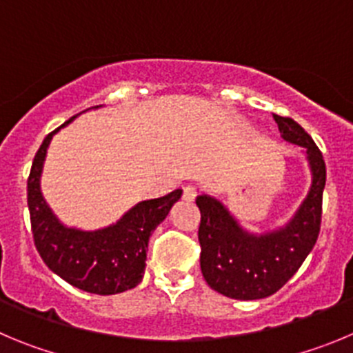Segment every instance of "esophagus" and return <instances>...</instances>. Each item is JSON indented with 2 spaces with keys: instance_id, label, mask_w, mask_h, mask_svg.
Returning a JSON list of instances; mask_svg holds the SVG:
<instances>
[{
  "instance_id": "esophagus-1",
  "label": "esophagus",
  "mask_w": 353,
  "mask_h": 353,
  "mask_svg": "<svg viewBox=\"0 0 353 353\" xmlns=\"http://www.w3.org/2000/svg\"><path fill=\"white\" fill-rule=\"evenodd\" d=\"M199 195V190L195 188V186H192V184H186L183 188V199L186 200V202H192V200H195V196Z\"/></svg>"
}]
</instances>
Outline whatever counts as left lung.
Here are the masks:
<instances>
[{
  "label": "left lung",
  "mask_w": 353,
  "mask_h": 353,
  "mask_svg": "<svg viewBox=\"0 0 353 353\" xmlns=\"http://www.w3.org/2000/svg\"><path fill=\"white\" fill-rule=\"evenodd\" d=\"M285 141L306 148L313 184L304 204L283 230L250 236L227 209L211 196L199 195L200 269L212 290L239 301L269 297L287 283L315 246L322 223L325 161L310 133L292 117L272 114Z\"/></svg>",
  "instance_id": "obj_1"
}]
</instances>
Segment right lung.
Returning <instances> with one entry per match:
<instances>
[{
  "label": "right lung",
  "mask_w": 353,
  "mask_h": 353,
  "mask_svg": "<svg viewBox=\"0 0 353 353\" xmlns=\"http://www.w3.org/2000/svg\"><path fill=\"white\" fill-rule=\"evenodd\" d=\"M59 128L43 139L28 177V208L34 246L50 271L84 292L110 295L137 287L144 276L149 237L179 200L181 190L144 200L103 230L82 232L63 227L40 193L47 145Z\"/></svg>",
  "instance_id": "add662e5"
}]
</instances>
